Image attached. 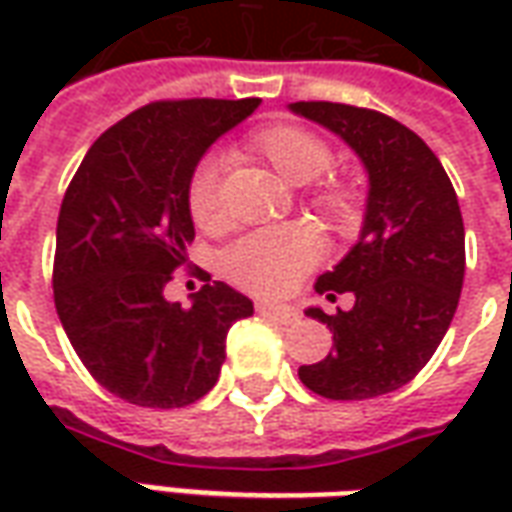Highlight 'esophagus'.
<instances>
[{
	"label": "esophagus",
	"mask_w": 512,
	"mask_h": 512,
	"mask_svg": "<svg viewBox=\"0 0 512 512\" xmlns=\"http://www.w3.org/2000/svg\"><path fill=\"white\" fill-rule=\"evenodd\" d=\"M257 312L260 315H268L279 323H296L299 321V310L296 307H288V304H257Z\"/></svg>",
	"instance_id": "esophagus-1"
}]
</instances>
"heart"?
I'll use <instances>...</instances> for the list:
<instances>
[{"instance_id":"1","label":"heart","mask_w":512,"mask_h":512,"mask_svg":"<svg viewBox=\"0 0 512 512\" xmlns=\"http://www.w3.org/2000/svg\"><path fill=\"white\" fill-rule=\"evenodd\" d=\"M249 153L263 158L268 167L290 186L310 183L332 164V150L323 139L299 126H268L249 139ZM219 158L200 161L189 178L186 205L191 219L202 230L222 227L224 211L219 200ZM318 205L332 219L354 216V191L340 183L323 186ZM323 252L321 235L310 224H285L277 230H263L238 238L224 249L222 271L238 288L257 296H279L293 288L310 271Z\"/></svg>"}]
</instances>
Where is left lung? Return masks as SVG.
Instances as JSON below:
<instances>
[{"label":"left lung","mask_w":512,"mask_h":512,"mask_svg":"<svg viewBox=\"0 0 512 512\" xmlns=\"http://www.w3.org/2000/svg\"><path fill=\"white\" fill-rule=\"evenodd\" d=\"M290 112L329 128L367 172L359 241L318 277L315 290L334 301L354 293L348 312L304 315L332 329V351L301 365V384L332 400L395 392L428 365L450 329L466 268L458 197L436 153L392 117L329 101H299Z\"/></svg>","instance_id":"8db88e82"}]
</instances>
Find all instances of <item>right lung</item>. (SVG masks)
Returning a JSON list of instances; mask_svg holds the SVG:
<instances>
[{
  "label": "right lung",
  "instance_id": "1",
  "mask_svg": "<svg viewBox=\"0 0 512 512\" xmlns=\"http://www.w3.org/2000/svg\"><path fill=\"white\" fill-rule=\"evenodd\" d=\"M244 101H156L98 136L57 219L54 304L73 351L126 403L189 406L219 381L224 343L255 307L205 282L191 307L164 288L194 241L186 189L208 147L257 109Z\"/></svg>",
  "mask_w": 512,
  "mask_h": 512
}]
</instances>
